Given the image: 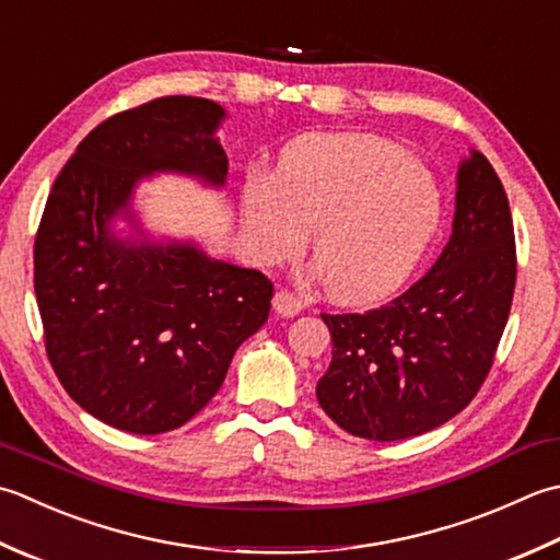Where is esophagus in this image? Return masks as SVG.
<instances>
[{
	"label": "esophagus",
	"mask_w": 560,
	"mask_h": 560,
	"mask_svg": "<svg viewBox=\"0 0 560 560\" xmlns=\"http://www.w3.org/2000/svg\"><path fill=\"white\" fill-rule=\"evenodd\" d=\"M271 303H273V311H277L279 315H287V317L299 315L305 308V305H308V301L301 299V295L287 291V289H281V291L273 293V301Z\"/></svg>",
	"instance_id": "34e87169"
}]
</instances>
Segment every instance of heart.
<instances>
[{
	"mask_svg": "<svg viewBox=\"0 0 560 560\" xmlns=\"http://www.w3.org/2000/svg\"><path fill=\"white\" fill-rule=\"evenodd\" d=\"M442 196L434 177L398 145L376 138H308L281 160L279 177L243 191L252 257H299L308 230L317 273L337 301L369 303L410 277L436 233Z\"/></svg>",
	"mask_w": 560,
	"mask_h": 560,
	"instance_id": "1",
	"label": "heart"
}]
</instances>
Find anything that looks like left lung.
<instances>
[{"label": "left lung", "instance_id": "obj_1", "mask_svg": "<svg viewBox=\"0 0 560 560\" xmlns=\"http://www.w3.org/2000/svg\"><path fill=\"white\" fill-rule=\"evenodd\" d=\"M517 249L508 194L486 155L458 164L452 237L388 305L327 315L332 361L320 408L345 432L398 442L448 422L476 398L508 325Z\"/></svg>", "mask_w": 560, "mask_h": 560}]
</instances>
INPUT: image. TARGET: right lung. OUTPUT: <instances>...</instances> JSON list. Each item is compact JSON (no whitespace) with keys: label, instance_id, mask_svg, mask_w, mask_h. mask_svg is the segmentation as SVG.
I'll list each match as a JSON object with an SVG mask.
<instances>
[{"label":"right lung","instance_id":"1","mask_svg":"<svg viewBox=\"0 0 560 560\" xmlns=\"http://www.w3.org/2000/svg\"><path fill=\"white\" fill-rule=\"evenodd\" d=\"M211 98L162 96L98 124L55 179L33 247V287L55 376L96 420L162 434L206 408L237 347L267 323L273 287L257 269L158 243L133 211L158 172L221 189L228 158ZM124 217L133 238H118Z\"/></svg>","mask_w":560,"mask_h":560}]
</instances>
